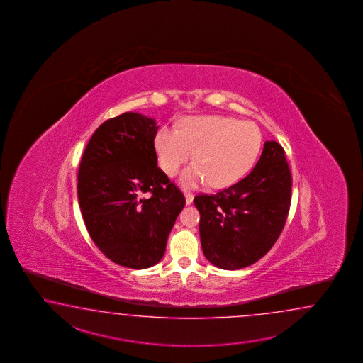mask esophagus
<instances>
[{
	"instance_id": "esophagus-1",
	"label": "esophagus",
	"mask_w": 363,
	"mask_h": 363,
	"mask_svg": "<svg viewBox=\"0 0 363 363\" xmlns=\"http://www.w3.org/2000/svg\"><path fill=\"white\" fill-rule=\"evenodd\" d=\"M193 202V194L192 193H185V203L186 205H191Z\"/></svg>"
}]
</instances>
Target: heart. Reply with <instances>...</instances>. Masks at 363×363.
I'll use <instances>...</instances> for the list:
<instances>
[{"label":"heart","instance_id":"obj_1","mask_svg":"<svg viewBox=\"0 0 363 363\" xmlns=\"http://www.w3.org/2000/svg\"><path fill=\"white\" fill-rule=\"evenodd\" d=\"M262 144V133L253 122L231 116H185L178 130L162 127L155 138L158 163L174 177L191 157L180 182L186 188L208 184L225 188L238 183L252 169Z\"/></svg>","mask_w":363,"mask_h":363}]
</instances>
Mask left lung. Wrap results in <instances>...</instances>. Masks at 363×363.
Instances as JSON below:
<instances>
[{
  "label": "left lung",
  "instance_id": "8db88e82",
  "mask_svg": "<svg viewBox=\"0 0 363 363\" xmlns=\"http://www.w3.org/2000/svg\"><path fill=\"white\" fill-rule=\"evenodd\" d=\"M292 177L284 149L266 141L255 169L216 194H199L202 252L223 270L261 259L277 242L291 206Z\"/></svg>",
  "mask_w": 363,
  "mask_h": 363
}]
</instances>
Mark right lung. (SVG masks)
Segmentation results:
<instances>
[{
	"label": "right lung",
	"mask_w": 363,
	"mask_h": 363,
	"mask_svg": "<svg viewBox=\"0 0 363 363\" xmlns=\"http://www.w3.org/2000/svg\"><path fill=\"white\" fill-rule=\"evenodd\" d=\"M157 131L155 119L139 113L108 119L93 133L77 174L79 205L93 242L113 262L135 270L162 259L185 205L157 166Z\"/></svg>",
	"instance_id": "obj_1"
}]
</instances>
